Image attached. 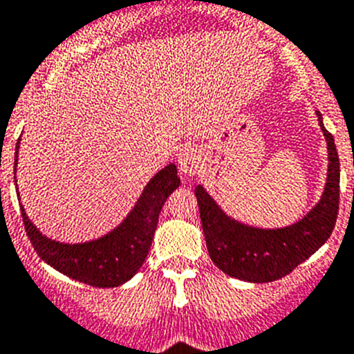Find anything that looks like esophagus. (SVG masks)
<instances>
[{
	"mask_svg": "<svg viewBox=\"0 0 354 354\" xmlns=\"http://www.w3.org/2000/svg\"><path fill=\"white\" fill-rule=\"evenodd\" d=\"M203 165L201 153L196 147H187L178 156V167L183 176H194L199 173V169Z\"/></svg>",
	"mask_w": 354,
	"mask_h": 354,
	"instance_id": "obj_1",
	"label": "esophagus"
}]
</instances>
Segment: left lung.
<instances>
[{
    "instance_id": "1",
    "label": "left lung",
    "mask_w": 354,
    "mask_h": 354,
    "mask_svg": "<svg viewBox=\"0 0 354 354\" xmlns=\"http://www.w3.org/2000/svg\"><path fill=\"white\" fill-rule=\"evenodd\" d=\"M319 126L328 144V174L317 205L297 223L285 228H257L230 217L205 187H196L201 226L212 262L224 274L251 283L283 278L312 257L330 239L339 214L340 162L333 135Z\"/></svg>"
}]
</instances>
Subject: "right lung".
I'll return each instance as SVG.
<instances>
[{"label": "right lung", "mask_w": 354, "mask_h": 354, "mask_svg": "<svg viewBox=\"0 0 354 354\" xmlns=\"http://www.w3.org/2000/svg\"><path fill=\"white\" fill-rule=\"evenodd\" d=\"M19 142L21 139L15 146L14 167H17ZM178 187H180V178H178L176 165H165L147 181L135 207L119 226L100 239L78 242V244L58 242L46 236L30 221L23 205H21V215L33 250L48 266L91 287H119L133 278L137 270L142 267L151 248L160 210ZM17 199H21L19 190H17Z\"/></svg>", "instance_id": "1"}]
</instances>
